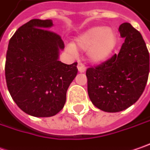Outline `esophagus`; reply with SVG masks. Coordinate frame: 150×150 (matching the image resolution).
<instances>
[{
  "mask_svg": "<svg viewBox=\"0 0 150 150\" xmlns=\"http://www.w3.org/2000/svg\"><path fill=\"white\" fill-rule=\"evenodd\" d=\"M77 68H78V70H79L80 73H84V72H86V70L85 65H84L83 64H81V63H78Z\"/></svg>",
  "mask_w": 150,
  "mask_h": 150,
  "instance_id": "obj_1",
  "label": "esophagus"
}]
</instances>
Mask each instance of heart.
Returning a JSON list of instances; mask_svg holds the SVG:
<instances>
[{
	"mask_svg": "<svg viewBox=\"0 0 150 150\" xmlns=\"http://www.w3.org/2000/svg\"><path fill=\"white\" fill-rule=\"evenodd\" d=\"M117 42V35L112 28L96 26L78 35L75 38V46L72 43H69L67 49L72 55L76 54L75 48L87 51L89 60L100 64L106 61L111 56Z\"/></svg>",
	"mask_w": 150,
	"mask_h": 150,
	"instance_id": "b5f03b06",
	"label": "heart"
}]
</instances>
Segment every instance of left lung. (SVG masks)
Segmentation results:
<instances>
[{
  "instance_id": "1",
  "label": "left lung",
  "mask_w": 150,
  "mask_h": 150,
  "mask_svg": "<svg viewBox=\"0 0 150 150\" xmlns=\"http://www.w3.org/2000/svg\"><path fill=\"white\" fill-rule=\"evenodd\" d=\"M118 31L124 38L119 53L86 70L89 97L107 112L123 111L138 101L149 73V54L139 32L128 23Z\"/></svg>"
}]
</instances>
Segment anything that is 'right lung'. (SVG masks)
Instances as JSON below:
<instances>
[{"instance_id": "1", "label": "right lung", "mask_w": 150, "mask_h": 150, "mask_svg": "<svg viewBox=\"0 0 150 150\" xmlns=\"http://www.w3.org/2000/svg\"><path fill=\"white\" fill-rule=\"evenodd\" d=\"M53 26L49 19L31 20L16 30L6 52L8 91L18 108L37 117H52L62 110L78 72L76 62L59 60L64 44L49 30Z\"/></svg>"}]
</instances>
